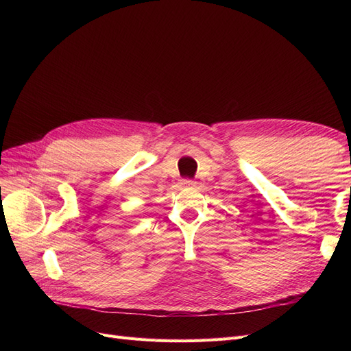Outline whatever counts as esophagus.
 <instances>
[{
	"instance_id": "1",
	"label": "esophagus",
	"mask_w": 351,
	"mask_h": 351,
	"mask_svg": "<svg viewBox=\"0 0 351 351\" xmlns=\"http://www.w3.org/2000/svg\"><path fill=\"white\" fill-rule=\"evenodd\" d=\"M180 184H182L183 187H195L196 186V182H193V180H189V178H184L180 182Z\"/></svg>"
}]
</instances>
